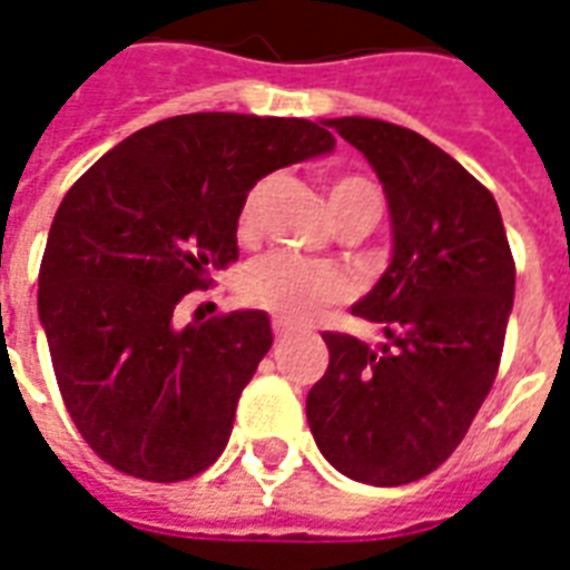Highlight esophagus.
Segmentation results:
<instances>
[{
	"label": "esophagus",
	"instance_id": "1",
	"mask_svg": "<svg viewBox=\"0 0 570 570\" xmlns=\"http://www.w3.org/2000/svg\"><path fill=\"white\" fill-rule=\"evenodd\" d=\"M272 330H274V338H277V342H281V338H286V335L293 333V326H289V323H286V321H274V323H272Z\"/></svg>",
	"mask_w": 570,
	"mask_h": 570
}]
</instances>
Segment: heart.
I'll return each instance as SVG.
<instances>
[{
  "label": "heart",
  "mask_w": 570,
  "mask_h": 570,
  "mask_svg": "<svg viewBox=\"0 0 570 570\" xmlns=\"http://www.w3.org/2000/svg\"><path fill=\"white\" fill-rule=\"evenodd\" d=\"M262 195H265V183L253 188L244 200L240 219H237L240 235H249L256 228ZM330 207H333L335 219L370 216L372 223H379L382 191L372 186L370 179L345 176L330 188ZM240 296L247 298L249 305L272 311L284 321H308L317 311L345 298V281H342V274L323 262H311L296 253L274 249V253L253 259L240 272Z\"/></svg>",
  "instance_id": "heart-1"
}]
</instances>
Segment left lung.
I'll return each instance as SVG.
<instances>
[{"mask_svg":"<svg viewBox=\"0 0 570 570\" xmlns=\"http://www.w3.org/2000/svg\"><path fill=\"white\" fill-rule=\"evenodd\" d=\"M379 176L391 262L354 314L382 345L323 333L330 366L308 428L330 464L370 485H406L458 449L489 396L513 311L515 265L498 200L452 155L379 118H326Z\"/></svg>","mask_w":570,"mask_h":570,"instance_id":"1","label":"left lung"}]
</instances>
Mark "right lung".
Wrapping results in <instances>:
<instances>
[{
	"mask_svg": "<svg viewBox=\"0 0 570 570\" xmlns=\"http://www.w3.org/2000/svg\"><path fill=\"white\" fill-rule=\"evenodd\" d=\"M333 149L323 121L191 112L130 134L69 188L39 321L69 415L106 464L179 482L223 454L272 321L244 308L183 326L176 308L237 259L249 188Z\"/></svg>",
	"mask_w": 570,
	"mask_h": 570,
	"instance_id": "1",
	"label": "right lung"
}]
</instances>
